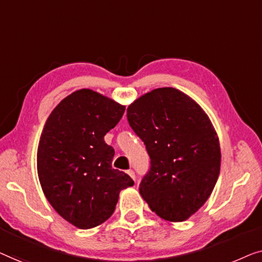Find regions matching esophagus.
Returning <instances> with one entry per match:
<instances>
[{
	"instance_id": "obj_1",
	"label": "esophagus",
	"mask_w": 262,
	"mask_h": 262,
	"mask_svg": "<svg viewBox=\"0 0 262 262\" xmlns=\"http://www.w3.org/2000/svg\"><path fill=\"white\" fill-rule=\"evenodd\" d=\"M127 173H128V174H129V176L132 177V179L134 180V182H135V180H136V178H135V172L133 171V169H128Z\"/></svg>"
}]
</instances>
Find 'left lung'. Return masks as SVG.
I'll return each mask as SVG.
<instances>
[{"label":"left lung","mask_w":262,"mask_h":262,"mask_svg":"<svg viewBox=\"0 0 262 262\" xmlns=\"http://www.w3.org/2000/svg\"><path fill=\"white\" fill-rule=\"evenodd\" d=\"M127 119L150 158L140 194L161 219L187 220L210 197L220 174V141L211 121L174 88L141 96L128 106Z\"/></svg>","instance_id":"8db88e82"}]
</instances>
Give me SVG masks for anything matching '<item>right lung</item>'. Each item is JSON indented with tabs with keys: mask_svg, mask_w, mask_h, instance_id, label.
Masks as SVG:
<instances>
[{
	"mask_svg": "<svg viewBox=\"0 0 262 262\" xmlns=\"http://www.w3.org/2000/svg\"><path fill=\"white\" fill-rule=\"evenodd\" d=\"M124 109L90 89L77 90L53 109L40 136L36 166L43 193L80 229L108 220L120 191L134 185L127 173L112 167L115 150L104 141Z\"/></svg>",
	"mask_w": 262,
	"mask_h": 262,
	"instance_id": "1",
	"label": "right lung"
}]
</instances>
